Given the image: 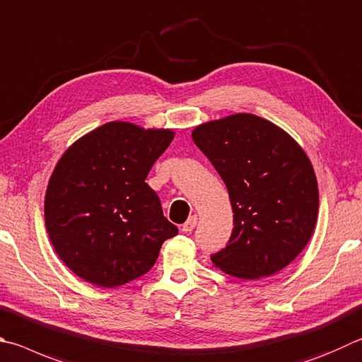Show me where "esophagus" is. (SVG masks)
<instances>
[{"mask_svg": "<svg viewBox=\"0 0 362 362\" xmlns=\"http://www.w3.org/2000/svg\"><path fill=\"white\" fill-rule=\"evenodd\" d=\"M196 223H198V216L196 215H192L189 216V218L183 223V226H182V231L183 233H192L193 229L196 228Z\"/></svg>", "mask_w": 362, "mask_h": 362, "instance_id": "34e87169", "label": "esophagus"}]
</instances>
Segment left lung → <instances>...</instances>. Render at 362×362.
I'll return each instance as SVG.
<instances>
[{
	"mask_svg": "<svg viewBox=\"0 0 362 362\" xmlns=\"http://www.w3.org/2000/svg\"><path fill=\"white\" fill-rule=\"evenodd\" d=\"M192 136L225 182L234 214L228 245L210 256L214 266L244 280L281 271L317 225L318 183L308 156L277 124L253 114L202 123Z\"/></svg>",
	"mask_w": 362,
	"mask_h": 362,
	"instance_id": "obj_1",
	"label": "left lung"
}]
</instances>
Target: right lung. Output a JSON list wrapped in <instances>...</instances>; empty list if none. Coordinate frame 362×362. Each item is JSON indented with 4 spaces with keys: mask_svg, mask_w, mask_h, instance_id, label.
I'll use <instances>...</instances> for the list:
<instances>
[{
    "mask_svg": "<svg viewBox=\"0 0 362 362\" xmlns=\"http://www.w3.org/2000/svg\"><path fill=\"white\" fill-rule=\"evenodd\" d=\"M173 129L109 122L76 141L52 173L45 228L57 255L90 284L115 288L153 267L179 233L146 179Z\"/></svg>",
    "mask_w": 362,
    "mask_h": 362,
    "instance_id": "obj_1",
    "label": "right lung"
}]
</instances>
